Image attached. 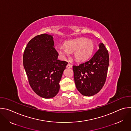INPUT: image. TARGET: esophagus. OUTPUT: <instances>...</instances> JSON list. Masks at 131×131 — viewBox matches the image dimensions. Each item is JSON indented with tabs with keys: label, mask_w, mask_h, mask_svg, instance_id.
<instances>
[{
	"label": "esophagus",
	"mask_w": 131,
	"mask_h": 131,
	"mask_svg": "<svg viewBox=\"0 0 131 131\" xmlns=\"http://www.w3.org/2000/svg\"><path fill=\"white\" fill-rule=\"evenodd\" d=\"M67 68H71L72 67V65L70 64H68L67 65Z\"/></svg>",
	"instance_id": "esophagus-1"
}]
</instances>
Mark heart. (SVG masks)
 Wrapping results in <instances>:
<instances>
[{
    "label": "heart",
    "mask_w": 131,
    "mask_h": 131,
    "mask_svg": "<svg viewBox=\"0 0 131 131\" xmlns=\"http://www.w3.org/2000/svg\"><path fill=\"white\" fill-rule=\"evenodd\" d=\"M64 47H60L57 49L59 54L62 56L67 55L68 52H73V57L79 62L88 59L94 50V43L90 39L84 38L69 40L64 43Z\"/></svg>",
    "instance_id": "heart-1"
}]
</instances>
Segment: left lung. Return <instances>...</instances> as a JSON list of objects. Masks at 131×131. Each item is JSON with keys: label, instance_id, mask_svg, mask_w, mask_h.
Returning a JSON list of instances; mask_svg holds the SVG:
<instances>
[{"label": "left lung", "instance_id": "obj_1", "mask_svg": "<svg viewBox=\"0 0 131 131\" xmlns=\"http://www.w3.org/2000/svg\"><path fill=\"white\" fill-rule=\"evenodd\" d=\"M109 62L108 50L101 43L91 59L72 66L74 82L82 95L91 96L100 91L106 80Z\"/></svg>", "mask_w": 131, "mask_h": 131}]
</instances>
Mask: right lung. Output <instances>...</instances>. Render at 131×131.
Masks as SVG:
<instances>
[{
	"instance_id": "1",
	"label": "right lung",
	"mask_w": 131,
	"mask_h": 131,
	"mask_svg": "<svg viewBox=\"0 0 131 131\" xmlns=\"http://www.w3.org/2000/svg\"><path fill=\"white\" fill-rule=\"evenodd\" d=\"M52 36H35L28 43L23 54V66L32 90L39 96L50 99L60 90V81L68 63L58 60Z\"/></svg>"
}]
</instances>
